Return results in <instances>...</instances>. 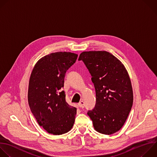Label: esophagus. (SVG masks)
Listing matches in <instances>:
<instances>
[{"mask_svg": "<svg viewBox=\"0 0 157 157\" xmlns=\"http://www.w3.org/2000/svg\"><path fill=\"white\" fill-rule=\"evenodd\" d=\"M78 105H79V107L80 108L83 109V108L84 107V101H83L82 100H81V101L78 103Z\"/></svg>", "mask_w": 157, "mask_h": 157, "instance_id": "obj_1", "label": "esophagus"}]
</instances>
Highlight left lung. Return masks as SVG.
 <instances>
[{"label":"left lung","mask_w":157,"mask_h":157,"mask_svg":"<svg viewBox=\"0 0 157 157\" xmlns=\"http://www.w3.org/2000/svg\"><path fill=\"white\" fill-rule=\"evenodd\" d=\"M78 60L88 69L96 95L95 107L87 115L97 132L110 135L124 124L133 103L128 73L122 63L106 51L84 52Z\"/></svg>","instance_id":"1"}]
</instances>
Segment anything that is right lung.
Segmentation results:
<instances>
[{"label":"right lung","instance_id":"right-lung-1","mask_svg":"<svg viewBox=\"0 0 157 157\" xmlns=\"http://www.w3.org/2000/svg\"><path fill=\"white\" fill-rule=\"evenodd\" d=\"M78 55L56 52L40 59L31 73L28 99L30 110L39 126L48 133L61 135L72 128L77 109L65 99L64 79Z\"/></svg>","mask_w":157,"mask_h":157}]
</instances>
